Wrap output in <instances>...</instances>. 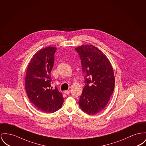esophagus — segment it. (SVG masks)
<instances>
[{
	"label": "esophagus",
	"mask_w": 146,
	"mask_h": 146,
	"mask_svg": "<svg viewBox=\"0 0 146 146\" xmlns=\"http://www.w3.org/2000/svg\"><path fill=\"white\" fill-rule=\"evenodd\" d=\"M70 92H71L70 90H66V91H64L65 94H66V95H68V94H69L70 93Z\"/></svg>",
	"instance_id": "34e87169"
}]
</instances>
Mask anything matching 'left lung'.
<instances>
[{
    "mask_svg": "<svg viewBox=\"0 0 146 146\" xmlns=\"http://www.w3.org/2000/svg\"><path fill=\"white\" fill-rule=\"evenodd\" d=\"M75 50L86 74V85L78 105L84 112L93 115L106 106L113 94L115 83L113 70L105 54L95 46L87 44Z\"/></svg>",
    "mask_w": 146,
    "mask_h": 146,
    "instance_id": "8db88e82",
    "label": "left lung"
}]
</instances>
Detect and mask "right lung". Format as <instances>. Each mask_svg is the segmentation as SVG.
Returning <instances> with one entry per match:
<instances>
[{
    "label": "right lung",
    "mask_w": 146,
    "mask_h": 146,
    "mask_svg": "<svg viewBox=\"0 0 146 146\" xmlns=\"http://www.w3.org/2000/svg\"><path fill=\"white\" fill-rule=\"evenodd\" d=\"M56 48L49 46L37 51L31 59L25 76V90L30 101L39 110L53 113L64 102L58 88L51 86L50 72L54 65Z\"/></svg>",
    "instance_id": "obj_1"
}]
</instances>
